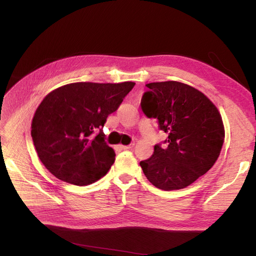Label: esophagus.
Masks as SVG:
<instances>
[{
    "label": "esophagus",
    "mask_w": 256,
    "mask_h": 256,
    "mask_svg": "<svg viewBox=\"0 0 256 256\" xmlns=\"http://www.w3.org/2000/svg\"><path fill=\"white\" fill-rule=\"evenodd\" d=\"M134 148V144L131 145H118V150H131Z\"/></svg>",
    "instance_id": "1"
}]
</instances>
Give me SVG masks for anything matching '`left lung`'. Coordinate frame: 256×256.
<instances>
[{
    "mask_svg": "<svg viewBox=\"0 0 256 256\" xmlns=\"http://www.w3.org/2000/svg\"><path fill=\"white\" fill-rule=\"evenodd\" d=\"M140 106L158 120L168 138L140 162L146 178L162 190H178L204 175L218 160L224 126L218 108L202 92L178 81L146 84Z\"/></svg>",
    "mask_w": 256,
    "mask_h": 256,
    "instance_id": "1",
    "label": "left lung"
}]
</instances>
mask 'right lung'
<instances>
[{"mask_svg":"<svg viewBox=\"0 0 256 256\" xmlns=\"http://www.w3.org/2000/svg\"><path fill=\"white\" fill-rule=\"evenodd\" d=\"M134 86L131 81L74 82L42 99L32 118L30 134L38 157L54 176L86 186L106 175L116 153L106 143L103 125Z\"/></svg>","mask_w":256,"mask_h":256,"instance_id":"right-lung-1","label":"right lung"}]
</instances>
